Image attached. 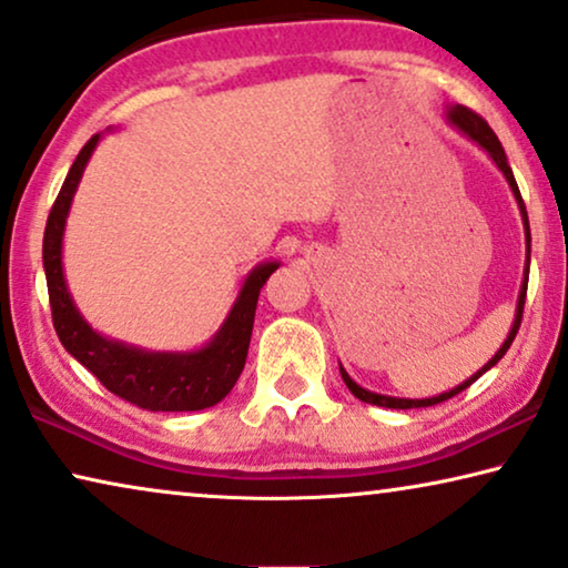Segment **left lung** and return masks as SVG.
Instances as JSON below:
<instances>
[{"mask_svg":"<svg viewBox=\"0 0 568 568\" xmlns=\"http://www.w3.org/2000/svg\"><path fill=\"white\" fill-rule=\"evenodd\" d=\"M447 123H450L453 128H458V131L466 135V139H470L476 143V146H481L486 154H489V159L494 164H497V170L505 174V180L509 182V190H513L515 201H517V207H520V215H523V226H525V244H527V262H525V273H523V287H520V295H517V308H515V322H513V329H509L507 339L501 342V347L497 349V355L491 357L489 363H486L481 371H476L474 375H470L468 381L458 383V386L450 388V390H443V394L437 396H429V398H398V396H383V394H373V390H367L363 386H357V383L349 378L345 367L339 365V373H342V381L347 383V388L353 390V394L361 398V402L365 404H375V406H386V409H419V406H435V404H443L447 402V398H453L455 394H460V390H466L470 383L481 378V375L486 371H491L494 365H497L501 357H505V353L509 349V345H513L515 334L517 329H520V322H523V308H525V293H527V275H530V223H527V211H525V203H523V195L520 190H517V182H515V174L513 170H509V162H507V154L505 149H501V143L497 135H494V131L489 128V123L484 121L481 115H476L474 110L463 108V105H450L447 108Z\"/></svg>","mask_w":568,"mask_h":568,"instance_id":"1","label":"left lung"}]
</instances>
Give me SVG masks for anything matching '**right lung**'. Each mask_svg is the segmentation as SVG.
Wrapping results in <instances>:
<instances>
[{
  "instance_id": "1",
  "label": "right lung",
  "mask_w": 568,
  "mask_h": 568,
  "mask_svg": "<svg viewBox=\"0 0 568 568\" xmlns=\"http://www.w3.org/2000/svg\"><path fill=\"white\" fill-rule=\"evenodd\" d=\"M102 133L92 135L79 151L74 164L63 180L61 193L48 213L43 234V270L51 298L53 326L61 345L74 361L82 363L108 390L149 412H201L215 406L234 388L244 371L250 349L254 311H257L260 287L281 267V262H262L244 277L229 316L221 329L203 347L187 353H156L110 339L82 316L71 298L67 275H63V231L71 211V201L82 180L84 166L98 149Z\"/></svg>"
}]
</instances>
